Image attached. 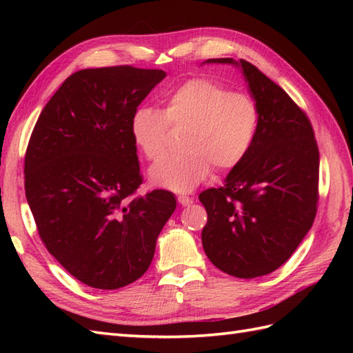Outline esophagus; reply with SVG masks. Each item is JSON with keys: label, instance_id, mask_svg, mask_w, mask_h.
Segmentation results:
<instances>
[{"label": "esophagus", "instance_id": "1", "mask_svg": "<svg viewBox=\"0 0 353 353\" xmlns=\"http://www.w3.org/2000/svg\"><path fill=\"white\" fill-rule=\"evenodd\" d=\"M177 201H179V205H182V206H190L192 203V199L186 197V196H179Z\"/></svg>", "mask_w": 353, "mask_h": 353}]
</instances>
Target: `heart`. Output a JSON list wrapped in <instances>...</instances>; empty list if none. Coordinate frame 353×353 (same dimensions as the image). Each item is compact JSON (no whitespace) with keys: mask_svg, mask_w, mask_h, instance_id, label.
Here are the masks:
<instances>
[{"mask_svg":"<svg viewBox=\"0 0 353 353\" xmlns=\"http://www.w3.org/2000/svg\"><path fill=\"white\" fill-rule=\"evenodd\" d=\"M259 124V106L249 94L196 77L170 92L162 110L147 106L134 110L130 133L147 159L157 161L166 151L169 125L185 127V150L154 163L150 181L159 188L188 192L205 181L212 167L230 171L241 165L256 141Z\"/></svg>","mask_w":353,"mask_h":353,"instance_id":"obj_1","label":"heart"}]
</instances>
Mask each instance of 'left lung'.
I'll list each match as a JSON object with an SVG mask.
<instances>
[{"mask_svg": "<svg viewBox=\"0 0 353 353\" xmlns=\"http://www.w3.org/2000/svg\"><path fill=\"white\" fill-rule=\"evenodd\" d=\"M208 63L241 66L258 103L256 141L220 188L199 196L208 212L206 256L221 272L252 279L290 259L311 229L319 203V147L310 118L283 89L241 59Z\"/></svg>", "mask_w": 353, "mask_h": 353, "instance_id": "8db88e82", "label": "left lung"}]
</instances>
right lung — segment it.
Instances as JSON below:
<instances>
[{
    "mask_svg": "<svg viewBox=\"0 0 353 353\" xmlns=\"http://www.w3.org/2000/svg\"><path fill=\"white\" fill-rule=\"evenodd\" d=\"M162 70H81L37 118L24 159L26 197L47 250L76 279L125 287L152 264L176 209L172 192L137 196L142 176L130 118Z\"/></svg>",
    "mask_w": 353,
    "mask_h": 353,
    "instance_id": "right-lung-1",
    "label": "right lung"
}]
</instances>
